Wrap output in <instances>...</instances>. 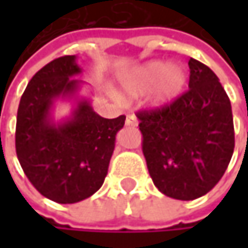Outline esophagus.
<instances>
[{
  "mask_svg": "<svg viewBox=\"0 0 248 248\" xmlns=\"http://www.w3.org/2000/svg\"><path fill=\"white\" fill-rule=\"evenodd\" d=\"M126 126H138V119L133 113H129L126 118Z\"/></svg>",
  "mask_w": 248,
  "mask_h": 248,
  "instance_id": "1",
  "label": "esophagus"
}]
</instances>
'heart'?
<instances>
[{"mask_svg": "<svg viewBox=\"0 0 248 248\" xmlns=\"http://www.w3.org/2000/svg\"><path fill=\"white\" fill-rule=\"evenodd\" d=\"M188 81V72L181 63H165L164 60H151L121 76L119 83L124 93L138 97L149 90L148 103L161 108L173 102L184 90Z\"/></svg>", "mask_w": 248, "mask_h": 248, "instance_id": "1", "label": "heart"}]
</instances>
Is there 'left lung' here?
Segmentation results:
<instances>
[{
	"label": "left lung",
	"mask_w": 248,
	"mask_h": 248,
	"mask_svg": "<svg viewBox=\"0 0 248 248\" xmlns=\"http://www.w3.org/2000/svg\"><path fill=\"white\" fill-rule=\"evenodd\" d=\"M188 66V92L171 105L136 115L155 186L181 201L211 191L234 152L231 103L218 77L195 59Z\"/></svg>",
	"instance_id": "8db88e82"
}]
</instances>
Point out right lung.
Instances as JSON below:
<instances>
[{"label": "right lung", "instance_id": "obj_1", "mask_svg": "<svg viewBox=\"0 0 248 248\" xmlns=\"http://www.w3.org/2000/svg\"><path fill=\"white\" fill-rule=\"evenodd\" d=\"M80 73L76 56L50 62L27 84L17 112L20 165L34 188L59 204L83 201L103 185L126 119H105L89 99L78 97L83 81L73 77ZM59 98H75L76 105L69 118L56 123L52 108Z\"/></svg>", "mask_w": 248, "mask_h": 248}]
</instances>
